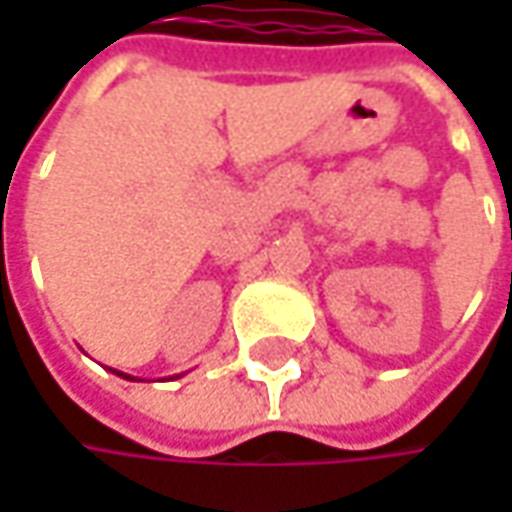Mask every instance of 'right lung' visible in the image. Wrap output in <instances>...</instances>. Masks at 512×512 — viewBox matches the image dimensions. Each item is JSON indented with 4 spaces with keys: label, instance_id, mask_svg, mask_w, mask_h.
I'll use <instances>...</instances> for the list:
<instances>
[{
    "label": "right lung",
    "instance_id": "obj_1",
    "mask_svg": "<svg viewBox=\"0 0 512 512\" xmlns=\"http://www.w3.org/2000/svg\"><path fill=\"white\" fill-rule=\"evenodd\" d=\"M113 373H116V376H122V379H130V382H136V379H133V376H128V373H119V370H113Z\"/></svg>",
    "mask_w": 512,
    "mask_h": 512
}]
</instances>
